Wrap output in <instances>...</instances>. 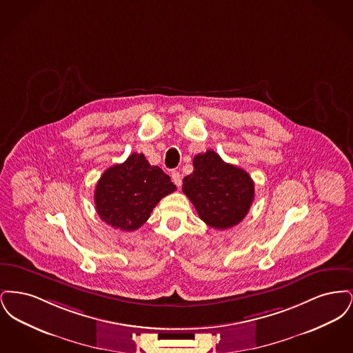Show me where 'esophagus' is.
Segmentation results:
<instances>
[{
	"mask_svg": "<svg viewBox=\"0 0 353 353\" xmlns=\"http://www.w3.org/2000/svg\"><path fill=\"white\" fill-rule=\"evenodd\" d=\"M172 181L177 185V186H181V184H183V177H181L180 172H177V170L172 172Z\"/></svg>",
	"mask_w": 353,
	"mask_h": 353,
	"instance_id": "obj_1",
	"label": "esophagus"
}]
</instances>
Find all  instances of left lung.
I'll return each instance as SVG.
<instances>
[{
	"instance_id": "obj_1",
	"label": "left lung",
	"mask_w": 353,
	"mask_h": 353,
	"mask_svg": "<svg viewBox=\"0 0 353 353\" xmlns=\"http://www.w3.org/2000/svg\"><path fill=\"white\" fill-rule=\"evenodd\" d=\"M193 172L183 180V192L200 219L225 230L239 223L254 200V183L243 169L225 163L209 150L193 159Z\"/></svg>"
}]
</instances>
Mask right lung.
Returning a JSON list of instances; mask_svg holds the SVG:
<instances>
[{"label": "right lung", "mask_w": 353, "mask_h": 353, "mask_svg": "<svg viewBox=\"0 0 353 353\" xmlns=\"http://www.w3.org/2000/svg\"><path fill=\"white\" fill-rule=\"evenodd\" d=\"M176 185L163 169L151 165L143 153H132L101 174L94 193L95 209L105 223L132 232L150 219L159 201Z\"/></svg>", "instance_id": "1"}]
</instances>
